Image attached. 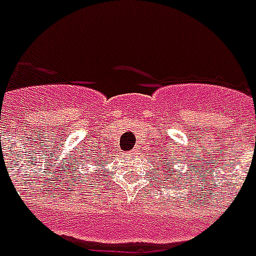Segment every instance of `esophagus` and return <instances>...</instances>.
I'll use <instances>...</instances> for the list:
<instances>
[{
    "label": "esophagus",
    "instance_id": "1",
    "mask_svg": "<svg viewBox=\"0 0 256 256\" xmlns=\"http://www.w3.org/2000/svg\"><path fill=\"white\" fill-rule=\"evenodd\" d=\"M134 150H136V152H137V150H138V148H137V149H134Z\"/></svg>",
    "mask_w": 256,
    "mask_h": 256
}]
</instances>
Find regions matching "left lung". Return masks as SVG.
<instances>
[{
  "label": "left lung",
  "mask_w": 256,
  "mask_h": 256,
  "mask_svg": "<svg viewBox=\"0 0 256 256\" xmlns=\"http://www.w3.org/2000/svg\"><path fill=\"white\" fill-rule=\"evenodd\" d=\"M171 171H172V170H171ZM176 183H178V180H176Z\"/></svg>",
  "instance_id": "obj_1"
}]
</instances>
